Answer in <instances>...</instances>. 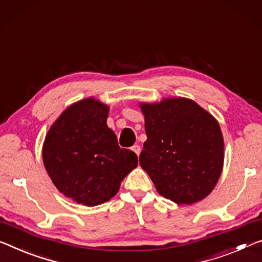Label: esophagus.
Listing matches in <instances>:
<instances>
[{"instance_id": "esophagus-1", "label": "esophagus", "mask_w": 262, "mask_h": 262, "mask_svg": "<svg viewBox=\"0 0 262 262\" xmlns=\"http://www.w3.org/2000/svg\"><path fill=\"white\" fill-rule=\"evenodd\" d=\"M132 150L133 151H134L135 154H136V155H140V152H141V147L139 146V144H134V146H133L132 147Z\"/></svg>"}]
</instances>
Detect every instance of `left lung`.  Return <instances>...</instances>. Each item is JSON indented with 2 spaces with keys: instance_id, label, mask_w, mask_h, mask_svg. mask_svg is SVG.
Masks as SVG:
<instances>
[{
  "instance_id": "obj_1",
  "label": "left lung",
  "mask_w": 262,
  "mask_h": 262,
  "mask_svg": "<svg viewBox=\"0 0 262 262\" xmlns=\"http://www.w3.org/2000/svg\"><path fill=\"white\" fill-rule=\"evenodd\" d=\"M147 141L140 165L159 193L177 204L205 198L224 163V140L212 115L189 99L142 103Z\"/></svg>"
}]
</instances>
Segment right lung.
<instances>
[{
    "instance_id": "add662e5",
    "label": "right lung",
    "mask_w": 262,
    "mask_h": 262,
    "mask_svg": "<svg viewBox=\"0 0 262 262\" xmlns=\"http://www.w3.org/2000/svg\"><path fill=\"white\" fill-rule=\"evenodd\" d=\"M108 107L94 99L69 107L50 128L43 146L45 169L53 184L79 204L95 206L115 196L138 167V156L119 147L107 126Z\"/></svg>"
}]
</instances>
